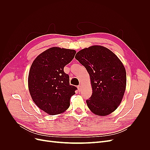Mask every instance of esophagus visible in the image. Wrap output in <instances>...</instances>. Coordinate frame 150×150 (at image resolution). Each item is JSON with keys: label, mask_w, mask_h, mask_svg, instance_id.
Returning a JSON list of instances; mask_svg holds the SVG:
<instances>
[{"label": "esophagus", "mask_w": 150, "mask_h": 150, "mask_svg": "<svg viewBox=\"0 0 150 150\" xmlns=\"http://www.w3.org/2000/svg\"><path fill=\"white\" fill-rule=\"evenodd\" d=\"M78 91L80 92L81 91V85H79V86H78Z\"/></svg>", "instance_id": "obj_1"}]
</instances>
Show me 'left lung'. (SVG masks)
<instances>
[{
    "instance_id": "1",
    "label": "left lung",
    "mask_w": 150,
    "mask_h": 150,
    "mask_svg": "<svg viewBox=\"0 0 150 150\" xmlns=\"http://www.w3.org/2000/svg\"><path fill=\"white\" fill-rule=\"evenodd\" d=\"M90 76L93 93L86 100L94 114L106 116L120 104L126 89L125 68L115 54L101 46H93L77 52L75 56Z\"/></svg>"
}]
</instances>
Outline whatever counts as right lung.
I'll return each mask as SVG.
<instances>
[{
    "label": "right lung",
    "instance_id": "add662e5",
    "mask_svg": "<svg viewBox=\"0 0 150 150\" xmlns=\"http://www.w3.org/2000/svg\"><path fill=\"white\" fill-rule=\"evenodd\" d=\"M76 53L73 49L52 47L39 54L32 64L28 78L30 96L47 114H60L69 107L70 99L78 88L70 85L64 67Z\"/></svg>",
    "mask_w": 150,
    "mask_h": 150
}]
</instances>
